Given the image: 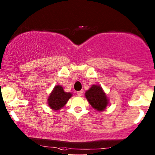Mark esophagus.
I'll return each instance as SVG.
<instances>
[{
  "label": "esophagus",
  "mask_w": 155,
  "mask_h": 155,
  "mask_svg": "<svg viewBox=\"0 0 155 155\" xmlns=\"http://www.w3.org/2000/svg\"><path fill=\"white\" fill-rule=\"evenodd\" d=\"M82 94H83V91H77V95L79 97L82 96Z\"/></svg>",
  "instance_id": "1"
}]
</instances>
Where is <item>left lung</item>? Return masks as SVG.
Listing matches in <instances>:
<instances>
[{"label":"left lung","instance_id":"left-lung-1","mask_svg":"<svg viewBox=\"0 0 155 155\" xmlns=\"http://www.w3.org/2000/svg\"><path fill=\"white\" fill-rule=\"evenodd\" d=\"M85 97L92 107L97 111H103L107 107V97L101 86L93 85L85 92Z\"/></svg>","mask_w":155,"mask_h":155}]
</instances>
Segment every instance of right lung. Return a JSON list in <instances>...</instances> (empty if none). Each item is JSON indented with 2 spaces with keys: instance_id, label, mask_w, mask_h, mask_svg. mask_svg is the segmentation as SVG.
<instances>
[{
  "instance_id": "1",
  "label": "right lung",
  "mask_w": 155,
  "mask_h": 155,
  "mask_svg": "<svg viewBox=\"0 0 155 155\" xmlns=\"http://www.w3.org/2000/svg\"><path fill=\"white\" fill-rule=\"evenodd\" d=\"M71 96V94L65 92L61 85H57L48 97V104L52 109L59 110L68 103Z\"/></svg>"
}]
</instances>
